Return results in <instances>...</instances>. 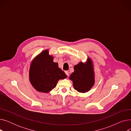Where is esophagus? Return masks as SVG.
<instances>
[{
	"instance_id": "obj_1",
	"label": "esophagus",
	"mask_w": 131,
	"mask_h": 131,
	"mask_svg": "<svg viewBox=\"0 0 131 131\" xmlns=\"http://www.w3.org/2000/svg\"><path fill=\"white\" fill-rule=\"evenodd\" d=\"M65 73H66V74L67 76H68V75H69V73H68V71H65Z\"/></svg>"
}]
</instances>
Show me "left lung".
Masks as SVG:
<instances>
[{"mask_svg": "<svg viewBox=\"0 0 131 131\" xmlns=\"http://www.w3.org/2000/svg\"><path fill=\"white\" fill-rule=\"evenodd\" d=\"M74 70L70 79L73 81L75 90L82 93L89 91L94 84V73L91 59L88 58L85 63L80 62L74 66Z\"/></svg>", "mask_w": 131, "mask_h": 131, "instance_id": "8db88e82", "label": "left lung"}]
</instances>
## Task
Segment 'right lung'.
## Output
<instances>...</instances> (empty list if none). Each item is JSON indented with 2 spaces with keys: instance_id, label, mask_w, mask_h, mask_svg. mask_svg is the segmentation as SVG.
<instances>
[{
  "instance_id": "obj_1",
  "label": "right lung",
  "mask_w": 131,
  "mask_h": 131,
  "mask_svg": "<svg viewBox=\"0 0 131 131\" xmlns=\"http://www.w3.org/2000/svg\"><path fill=\"white\" fill-rule=\"evenodd\" d=\"M48 50L41 52L33 59L29 70V79L32 86L40 92L48 93L56 87L58 81L67 78Z\"/></svg>"
}]
</instances>
